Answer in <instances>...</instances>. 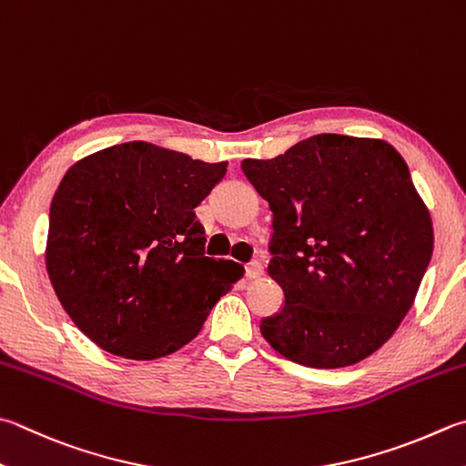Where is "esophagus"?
<instances>
[{"label":"esophagus","instance_id":"1","mask_svg":"<svg viewBox=\"0 0 466 466\" xmlns=\"http://www.w3.org/2000/svg\"><path fill=\"white\" fill-rule=\"evenodd\" d=\"M263 274V266H261V261H258V259H253V261H249L248 266H245V276H248L249 279H256V278H259Z\"/></svg>","mask_w":466,"mask_h":466}]
</instances>
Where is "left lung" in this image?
<instances>
[{
  "label": "left lung",
  "mask_w": 466,
  "mask_h": 466,
  "mask_svg": "<svg viewBox=\"0 0 466 466\" xmlns=\"http://www.w3.org/2000/svg\"><path fill=\"white\" fill-rule=\"evenodd\" d=\"M241 170L274 217L268 274L284 289L263 339L316 370L363 361L396 332L432 258L403 157L381 139L319 134Z\"/></svg>",
  "instance_id": "1"
}]
</instances>
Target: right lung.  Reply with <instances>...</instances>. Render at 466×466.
<instances>
[{"label":"right lung","instance_id":"1","mask_svg":"<svg viewBox=\"0 0 466 466\" xmlns=\"http://www.w3.org/2000/svg\"><path fill=\"white\" fill-rule=\"evenodd\" d=\"M227 172L154 144L83 157L50 205L46 269L73 322L107 353L150 361L187 345L243 266L205 256L195 208Z\"/></svg>","mask_w":466,"mask_h":466}]
</instances>
